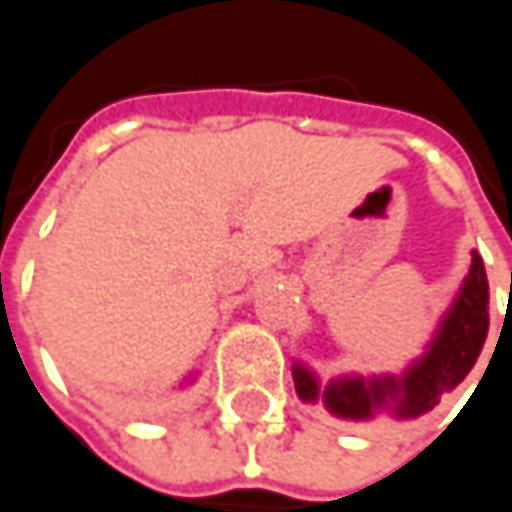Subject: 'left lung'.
<instances>
[{
    "label": "left lung",
    "mask_w": 512,
    "mask_h": 512,
    "mask_svg": "<svg viewBox=\"0 0 512 512\" xmlns=\"http://www.w3.org/2000/svg\"><path fill=\"white\" fill-rule=\"evenodd\" d=\"M489 332V281L483 257L471 252L468 272L448 311L439 317L424 353L412 358L400 373H341L326 385L305 364L293 361V382L302 403H323V409L341 421H415L445 394H451L483 350Z\"/></svg>",
    "instance_id": "1"
}]
</instances>
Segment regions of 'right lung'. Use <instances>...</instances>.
Returning <instances> with one entry per match:
<instances>
[{"mask_svg": "<svg viewBox=\"0 0 512 512\" xmlns=\"http://www.w3.org/2000/svg\"><path fill=\"white\" fill-rule=\"evenodd\" d=\"M195 379H198V370H192V373H189V376H183V379H180V385H177V388H186V385H192V382H195Z\"/></svg>", "mask_w": 512, "mask_h": 512, "instance_id": "obj_1", "label": "right lung"}]
</instances>
